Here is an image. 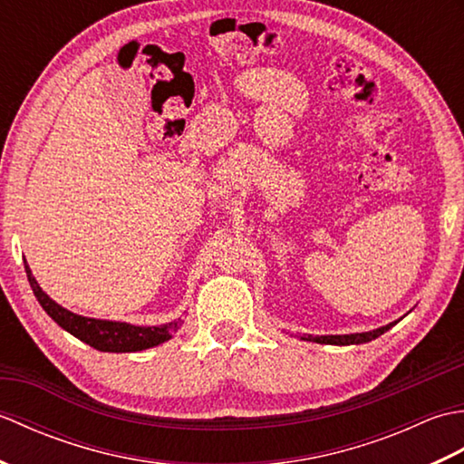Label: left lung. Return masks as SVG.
<instances>
[{
  "label": "left lung",
  "mask_w": 464,
  "mask_h": 464,
  "mask_svg": "<svg viewBox=\"0 0 464 464\" xmlns=\"http://www.w3.org/2000/svg\"><path fill=\"white\" fill-rule=\"evenodd\" d=\"M395 323H397V321H395ZM395 323H389V324H384V327H381V329H374V331H369V333H354V334H324V337H313V334H309V337H301V339L314 341V343H324V344H359V343H369V341H372V339L381 337V334H382L384 331H389Z\"/></svg>",
  "instance_id": "1"
}]
</instances>
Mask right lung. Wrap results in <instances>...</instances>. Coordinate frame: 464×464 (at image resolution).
Listing matches in <instances>:
<instances>
[{"mask_svg": "<svg viewBox=\"0 0 464 464\" xmlns=\"http://www.w3.org/2000/svg\"><path fill=\"white\" fill-rule=\"evenodd\" d=\"M25 273H27V281L34 289V295L49 317H52L59 327L65 329L67 333H72L73 337L87 343L90 347L97 351H105V353L143 351V349L155 347V344L169 341L181 327V321H171L167 324H160V327H135V324H130V323L82 317V314L67 311L62 307V304H57L55 301L49 299L42 291V287L37 285L32 271L27 267V263H25Z\"/></svg>", "mask_w": 464, "mask_h": 464, "instance_id": "add662e5", "label": "right lung"}]
</instances>
